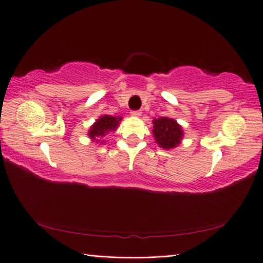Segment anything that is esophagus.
<instances>
[{
    "label": "esophagus",
    "instance_id": "1",
    "mask_svg": "<svg viewBox=\"0 0 263 263\" xmlns=\"http://www.w3.org/2000/svg\"><path fill=\"white\" fill-rule=\"evenodd\" d=\"M130 115H132L133 117H140V116L142 115V112H141L140 110H133V111L130 112Z\"/></svg>",
    "mask_w": 263,
    "mask_h": 263
}]
</instances>
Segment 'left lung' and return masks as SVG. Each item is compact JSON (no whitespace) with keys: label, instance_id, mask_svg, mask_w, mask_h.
Returning a JSON list of instances; mask_svg holds the SVG:
<instances>
[{"label":"left lung","instance_id":"1","mask_svg":"<svg viewBox=\"0 0 263 263\" xmlns=\"http://www.w3.org/2000/svg\"><path fill=\"white\" fill-rule=\"evenodd\" d=\"M153 135H155L157 144L162 148H172L178 144L183 137L182 127L174 119L162 117L153 120Z\"/></svg>","mask_w":263,"mask_h":263}]
</instances>
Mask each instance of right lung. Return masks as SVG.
<instances>
[{
	"label": "right lung",
	"mask_w": 263,
	"mask_h": 263,
	"mask_svg": "<svg viewBox=\"0 0 263 263\" xmlns=\"http://www.w3.org/2000/svg\"><path fill=\"white\" fill-rule=\"evenodd\" d=\"M120 120H121V118H116L112 116L101 117L91 126L90 130H89V137L92 138V140H95L98 143L100 142V140H97V138H102L105 136L107 133H110L111 130H116L118 127V123ZM101 143H103V142H101Z\"/></svg>",
	"instance_id": "right-lung-1"
}]
</instances>
